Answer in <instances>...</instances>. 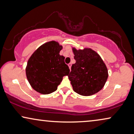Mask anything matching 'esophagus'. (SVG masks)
I'll list each match as a JSON object with an SVG mask.
<instances>
[{
  "label": "esophagus",
  "mask_w": 134,
  "mask_h": 134,
  "mask_svg": "<svg viewBox=\"0 0 134 134\" xmlns=\"http://www.w3.org/2000/svg\"><path fill=\"white\" fill-rule=\"evenodd\" d=\"M71 66H72V64L71 63H69L68 64V66H69V69H70V70H71Z\"/></svg>",
  "instance_id": "esophagus-1"
}]
</instances>
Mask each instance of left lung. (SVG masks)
Returning a JSON list of instances; mask_svg holds the SVG:
<instances>
[{
    "label": "left lung",
    "mask_w": 134,
    "mask_h": 134,
    "mask_svg": "<svg viewBox=\"0 0 134 134\" xmlns=\"http://www.w3.org/2000/svg\"><path fill=\"white\" fill-rule=\"evenodd\" d=\"M76 61L68 75L73 90L83 96L96 94L103 88L108 77L106 66L100 56L91 48H73Z\"/></svg>",
    "instance_id": "left-lung-1"
}]
</instances>
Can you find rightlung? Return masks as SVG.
Segmentation results:
<instances>
[{
    "instance_id": "add662e5",
    "label": "right lung",
    "mask_w": 134,
    "mask_h": 134,
    "mask_svg": "<svg viewBox=\"0 0 134 134\" xmlns=\"http://www.w3.org/2000/svg\"><path fill=\"white\" fill-rule=\"evenodd\" d=\"M62 46L55 41L42 44L29 59L26 68L27 79L37 92L49 94L57 90L63 77L69 72L65 57L59 54Z\"/></svg>"
}]
</instances>
